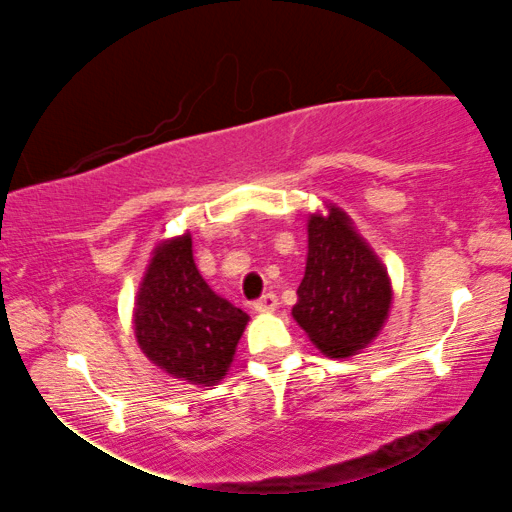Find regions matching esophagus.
<instances>
[{"mask_svg": "<svg viewBox=\"0 0 512 512\" xmlns=\"http://www.w3.org/2000/svg\"><path fill=\"white\" fill-rule=\"evenodd\" d=\"M255 313H274L276 308H279V298L274 296V293H264L260 301H255Z\"/></svg>", "mask_w": 512, "mask_h": 512, "instance_id": "esophagus-1", "label": "esophagus"}]
</instances>
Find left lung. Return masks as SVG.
<instances>
[{"label": "left lung", "instance_id": "obj_1", "mask_svg": "<svg viewBox=\"0 0 512 512\" xmlns=\"http://www.w3.org/2000/svg\"><path fill=\"white\" fill-rule=\"evenodd\" d=\"M387 267L354 219L325 202L308 216V255L293 320L315 349L351 358L378 339L392 308Z\"/></svg>", "mask_w": 512, "mask_h": 512}]
</instances>
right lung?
<instances>
[{
	"label": "right lung",
	"instance_id": "1",
	"mask_svg": "<svg viewBox=\"0 0 512 512\" xmlns=\"http://www.w3.org/2000/svg\"><path fill=\"white\" fill-rule=\"evenodd\" d=\"M248 322V313L211 291L199 274L190 231L158 240L132 310L134 339L154 366L209 390L231 370Z\"/></svg>",
	"mask_w": 512,
	"mask_h": 512
}]
</instances>
